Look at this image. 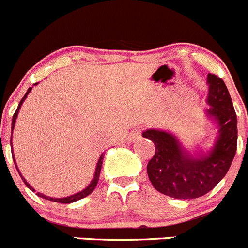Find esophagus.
<instances>
[{
	"label": "esophagus",
	"instance_id": "1",
	"mask_svg": "<svg viewBox=\"0 0 248 248\" xmlns=\"http://www.w3.org/2000/svg\"><path fill=\"white\" fill-rule=\"evenodd\" d=\"M141 137V129H135L134 131L130 134V141H136Z\"/></svg>",
	"mask_w": 248,
	"mask_h": 248
}]
</instances>
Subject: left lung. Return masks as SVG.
Segmentation results:
<instances>
[{"label": "left lung", "instance_id": "8db88e82", "mask_svg": "<svg viewBox=\"0 0 248 248\" xmlns=\"http://www.w3.org/2000/svg\"><path fill=\"white\" fill-rule=\"evenodd\" d=\"M207 83L206 114L218 124L211 148L190 154L170 132L149 129L142 134L155 146L147 165L149 181L158 192L175 199H195L212 190L227 175L236 153L237 118L227 85L211 73Z\"/></svg>", "mask_w": 248, "mask_h": 248}]
</instances>
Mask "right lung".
I'll use <instances>...</instances> for the list:
<instances>
[{
  "instance_id": "right-lung-1",
  "label": "right lung",
  "mask_w": 248,
  "mask_h": 248,
  "mask_svg": "<svg viewBox=\"0 0 248 248\" xmlns=\"http://www.w3.org/2000/svg\"><path fill=\"white\" fill-rule=\"evenodd\" d=\"M36 84H37V83H35V84H33V85H36ZM31 89H32V88H29V89H28V92H26V94L24 95V97H23V99H21V101L19 102V106H18V108H16V113H14V116H13V119H12V132H13L14 125H16V117H18L19 109H20L21 105H23V102L25 101L26 96H28V95H29V93L31 92ZM13 160H14V164H16V159H13ZM102 160H104V154H101V155H100V159H99V161H97V164H96V170H95V173H94V178H93V180H92V182L89 183V186H88L87 188H84V189H83V190H80V192H78V193H76V194H73V195H70V197H66V198H49V197H46V195H43V194H41V193H37V195H38V197L43 198V199L50 200V202H60V204H71V202H77V200H79V199H83V198L88 197V195H89L90 193H92L93 190L95 189V187H96L97 182H99V177H100V171H101V166H102ZM16 170H18L19 175H20V171H19L18 166H16ZM20 176H21V175H20ZM21 180L24 181V183H25V185H26V187H28L29 189H30V190H32V192H35V189H33V188L31 187V186L29 185L28 182H26V181H25V178H24L23 176H21Z\"/></svg>"
}]
</instances>
